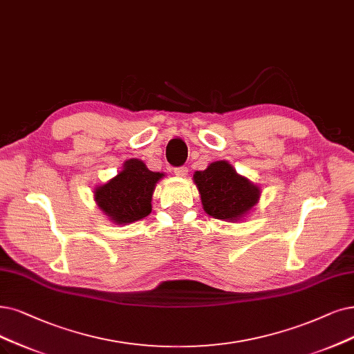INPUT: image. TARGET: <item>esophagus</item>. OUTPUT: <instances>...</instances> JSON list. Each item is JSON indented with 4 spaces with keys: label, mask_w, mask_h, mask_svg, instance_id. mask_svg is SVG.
Segmentation results:
<instances>
[{
    "label": "esophagus",
    "mask_w": 354,
    "mask_h": 354,
    "mask_svg": "<svg viewBox=\"0 0 354 354\" xmlns=\"http://www.w3.org/2000/svg\"><path fill=\"white\" fill-rule=\"evenodd\" d=\"M187 173H189V168L187 167H177V168H174V174L177 176V177H186L187 176Z\"/></svg>",
    "instance_id": "34e87169"
}]
</instances>
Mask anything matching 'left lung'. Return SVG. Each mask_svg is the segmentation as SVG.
<instances>
[{
    "label": "left lung",
    "instance_id": "left-lung-1",
    "mask_svg": "<svg viewBox=\"0 0 354 354\" xmlns=\"http://www.w3.org/2000/svg\"><path fill=\"white\" fill-rule=\"evenodd\" d=\"M193 178L206 214L216 219H239L260 197L259 187L238 176L226 161L212 162L205 171H196Z\"/></svg>",
    "mask_w": 354,
    "mask_h": 354
}]
</instances>
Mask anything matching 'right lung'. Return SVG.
<instances>
[{
	"label": "right lung",
	"instance_id": "right-lung-1",
	"mask_svg": "<svg viewBox=\"0 0 354 354\" xmlns=\"http://www.w3.org/2000/svg\"><path fill=\"white\" fill-rule=\"evenodd\" d=\"M161 173H153L139 160H129L122 171L106 185L97 187L98 207L119 225L132 223L151 214V197Z\"/></svg>",
	"mask_w": 354,
	"mask_h": 354
}]
</instances>
